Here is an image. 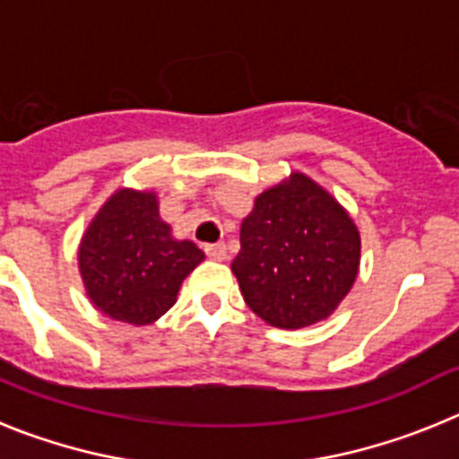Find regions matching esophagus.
<instances>
[{
    "label": "esophagus",
    "mask_w": 459,
    "mask_h": 459,
    "mask_svg": "<svg viewBox=\"0 0 459 459\" xmlns=\"http://www.w3.org/2000/svg\"><path fill=\"white\" fill-rule=\"evenodd\" d=\"M204 253L209 255L211 259H216V262H222V259L227 257L225 243H209V246H204Z\"/></svg>",
    "instance_id": "1"
}]
</instances>
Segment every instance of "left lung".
I'll return each instance as SVG.
<instances>
[{"instance_id": "1", "label": "left lung", "mask_w": 459, "mask_h": 459, "mask_svg": "<svg viewBox=\"0 0 459 459\" xmlns=\"http://www.w3.org/2000/svg\"><path fill=\"white\" fill-rule=\"evenodd\" d=\"M360 237L347 211L306 174L269 188L241 225L232 271L255 315L278 328L326 319L359 273Z\"/></svg>"}]
</instances>
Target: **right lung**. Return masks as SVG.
<instances>
[{
    "mask_svg": "<svg viewBox=\"0 0 459 459\" xmlns=\"http://www.w3.org/2000/svg\"><path fill=\"white\" fill-rule=\"evenodd\" d=\"M89 299L119 322H156L177 301L186 275L204 259L193 241L172 238L156 195L119 190L105 202L80 243Z\"/></svg>",
    "mask_w": 459,
    "mask_h": 459,
    "instance_id": "add662e5",
    "label": "right lung"
}]
</instances>
